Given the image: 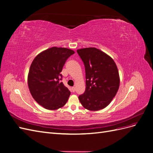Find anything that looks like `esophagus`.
Instances as JSON below:
<instances>
[{
	"label": "esophagus",
	"instance_id": "1",
	"mask_svg": "<svg viewBox=\"0 0 153 153\" xmlns=\"http://www.w3.org/2000/svg\"><path fill=\"white\" fill-rule=\"evenodd\" d=\"M72 91H73V92L75 91V87H72Z\"/></svg>",
	"mask_w": 153,
	"mask_h": 153
}]
</instances>
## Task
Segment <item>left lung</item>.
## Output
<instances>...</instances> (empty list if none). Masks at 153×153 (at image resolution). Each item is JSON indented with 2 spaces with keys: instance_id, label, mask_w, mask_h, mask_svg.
Segmentation results:
<instances>
[{
  "instance_id": "obj_1",
  "label": "left lung",
  "mask_w": 153,
  "mask_h": 153,
  "mask_svg": "<svg viewBox=\"0 0 153 153\" xmlns=\"http://www.w3.org/2000/svg\"><path fill=\"white\" fill-rule=\"evenodd\" d=\"M85 70L86 88L78 96L81 104L89 110L96 111L107 106L119 87V71L114 60L96 48L78 50Z\"/></svg>"
}]
</instances>
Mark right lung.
I'll return each instance as SVG.
<instances>
[{"label":"right lung","instance_id":"obj_1","mask_svg":"<svg viewBox=\"0 0 153 153\" xmlns=\"http://www.w3.org/2000/svg\"><path fill=\"white\" fill-rule=\"evenodd\" d=\"M75 53L66 48L52 47L38 54L32 61L29 75V91L37 103L46 109L61 108L71 92L64 86L61 73L67 59Z\"/></svg>","mask_w":153,"mask_h":153}]
</instances>
